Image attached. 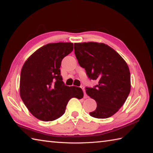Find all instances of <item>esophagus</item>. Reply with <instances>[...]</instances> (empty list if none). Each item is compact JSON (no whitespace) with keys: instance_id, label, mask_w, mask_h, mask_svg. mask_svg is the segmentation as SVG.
Returning <instances> with one entry per match:
<instances>
[{"instance_id":"obj_1","label":"esophagus","mask_w":153,"mask_h":153,"mask_svg":"<svg viewBox=\"0 0 153 153\" xmlns=\"http://www.w3.org/2000/svg\"><path fill=\"white\" fill-rule=\"evenodd\" d=\"M81 88H82V89L83 90V91H84V98H88V96H87V94H86V93H85V90L84 88L83 87V86H82V87H81Z\"/></svg>"}]
</instances>
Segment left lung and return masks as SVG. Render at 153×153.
Instances as JSON below:
<instances>
[{"instance_id": "obj_1", "label": "left lung", "mask_w": 153, "mask_h": 153, "mask_svg": "<svg viewBox=\"0 0 153 153\" xmlns=\"http://www.w3.org/2000/svg\"><path fill=\"white\" fill-rule=\"evenodd\" d=\"M74 50L88 76L98 81L95 87L86 88L88 95L97 103L96 109L90 115L97 118L113 116L123 106L130 91V74L126 62L114 49L102 43H76Z\"/></svg>"}]
</instances>
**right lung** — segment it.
Segmentation results:
<instances>
[{"label": "right lung", "mask_w": 153, "mask_h": 153, "mask_svg": "<svg viewBox=\"0 0 153 153\" xmlns=\"http://www.w3.org/2000/svg\"><path fill=\"white\" fill-rule=\"evenodd\" d=\"M73 49L72 43L47 44L33 53L22 68L21 98L39 120H56L65 113L69 100L84 97L80 88L65 85L60 75L62 59Z\"/></svg>", "instance_id": "add662e5"}]
</instances>
